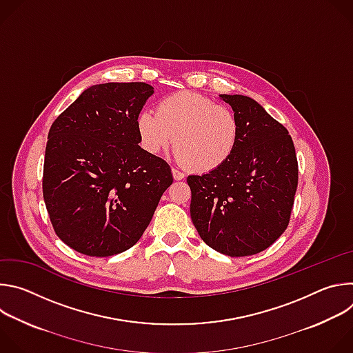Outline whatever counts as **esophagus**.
<instances>
[{"label": "esophagus", "instance_id": "1", "mask_svg": "<svg viewBox=\"0 0 353 353\" xmlns=\"http://www.w3.org/2000/svg\"><path fill=\"white\" fill-rule=\"evenodd\" d=\"M172 173H173V179L174 180H183L185 177V174L177 169H172Z\"/></svg>", "mask_w": 353, "mask_h": 353}]
</instances>
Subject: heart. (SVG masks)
<instances>
[{"label":"heart","mask_w":353,"mask_h":353,"mask_svg":"<svg viewBox=\"0 0 353 353\" xmlns=\"http://www.w3.org/2000/svg\"><path fill=\"white\" fill-rule=\"evenodd\" d=\"M142 146L161 154L174 142L177 159L198 173L216 170L236 148L239 124L233 110L194 92H176L157 105L155 114L137 117Z\"/></svg>","instance_id":"b5f03b06"}]
</instances>
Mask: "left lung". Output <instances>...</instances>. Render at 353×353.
Masks as SVG:
<instances>
[{"mask_svg": "<svg viewBox=\"0 0 353 353\" xmlns=\"http://www.w3.org/2000/svg\"><path fill=\"white\" fill-rule=\"evenodd\" d=\"M234 112L239 137L216 170L188 176L192 223L211 248L245 257L268 248L288 228L299 166L288 130L251 97L222 94Z\"/></svg>", "mask_w": 353, "mask_h": 353, "instance_id": "left-lung-1", "label": "left lung"}]
</instances>
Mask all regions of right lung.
<instances>
[{"mask_svg": "<svg viewBox=\"0 0 353 353\" xmlns=\"http://www.w3.org/2000/svg\"><path fill=\"white\" fill-rule=\"evenodd\" d=\"M152 93L145 82L93 85L48 131L43 198L56 234L81 254L131 248L173 183L168 162L138 145L137 117Z\"/></svg>", "mask_w": 353, "mask_h": 353, "instance_id": "add662e5", "label": "right lung"}]
</instances>
